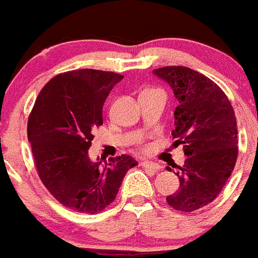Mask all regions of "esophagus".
<instances>
[{"mask_svg":"<svg viewBox=\"0 0 258 258\" xmlns=\"http://www.w3.org/2000/svg\"><path fill=\"white\" fill-rule=\"evenodd\" d=\"M141 165L145 169H149V170H153V172H157V170L161 169V165L156 164V162H152V161H142Z\"/></svg>","mask_w":258,"mask_h":258,"instance_id":"obj_1","label":"esophagus"}]
</instances>
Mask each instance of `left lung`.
<instances>
[{
  "label": "left lung",
  "instance_id": "1",
  "mask_svg": "<svg viewBox=\"0 0 258 258\" xmlns=\"http://www.w3.org/2000/svg\"><path fill=\"white\" fill-rule=\"evenodd\" d=\"M153 74L177 100L172 135L186 156L177 172L180 187L166 201L177 211H197L220 195L233 172L238 153L234 110L217 84L190 68L165 67Z\"/></svg>",
  "mask_w": 258,
  "mask_h": 258
}]
</instances>
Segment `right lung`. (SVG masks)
Wrapping results in <instances>:
<instances>
[{
  "label": "right lung",
  "mask_w": 258,
  "mask_h": 258,
  "mask_svg": "<svg viewBox=\"0 0 258 258\" xmlns=\"http://www.w3.org/2000/svg\"><path fill=\"white\" fill-rule=\"evenodd\" d=\"M123 78L113 72L78 69L51 78L37 97L28 140L37 172L50 195L81 213L104 211L116 199L123 177L137 162L118 156L92 161L89 150L109 92Z\"/></svg>",
  "instance_id": "add662e5"
}]
</instances>
